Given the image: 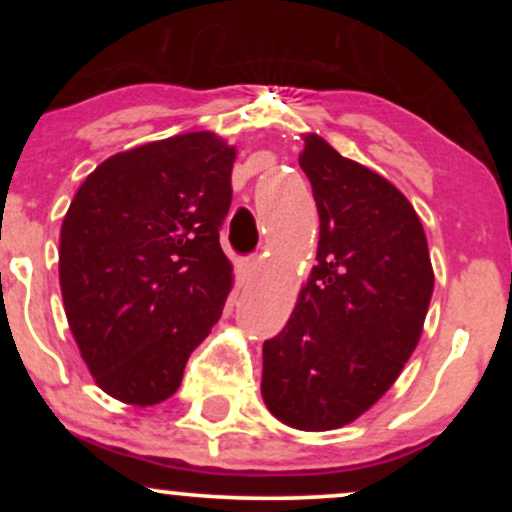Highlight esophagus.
Returning <instances> with one entry per match:
<instances>
[{
  "label": "esophagus",
  "instance_id": "esophagus-1",
  "mask_svg": "<svg viewBox=\"0 0 512 512\" xmlns=\"http://www.w3.org/2000/svg\"><path fill=\"white\" fill-rule=\"evenodd\" d=\"M257 267H260V257L257 255H248L243 257V260H238V272L243 279H250V276H255Z\"/></svg>",
  "mask_w": 512,
  "mask_h": 512
}]
</instances>
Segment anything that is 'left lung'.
<instances>
[{
    "instance_id": "obj_1",
    "label": "left lung",
    "mask_w": 512,
    "mask_h": 512,
    "mask_svg": "<svg viewBox=\"0 0 512 512\" xmlns=\"http://www.w3.org/2000/svg\"><path fill=\"white\" fill-rule=\"evenodd\" d=\"M320 214L317 264L286 327L262 346V397L286 426L332 431L402 373L433 296L424 226L383 175L317 134L298 156Z\"/></svg>"
}]
</instances>
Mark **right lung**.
I'll return each mask as SVG.
<instances>
[{"label":"right lung","mask_w":512,"mask_h":512,"mask_svg":"<svg viewBox=\"0 0 512 512\" xmlns=\"http://www.w3.org/2000/svg\"><path fill=\"white\" fill-rule=\"evenodd\" d=\"M236 149L187 132L110 156L79 187L60 233V286L81 358L134 407L180 387L233 284L219 231Z\"/></svg>","instance_id":"right-lung-1"}]
</instances>
